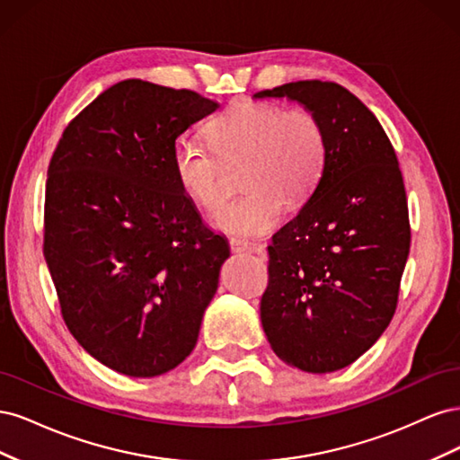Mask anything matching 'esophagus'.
Instances as JSON below:
<instances>
[{"mask_svg": "<svg viewBox=\"0 0 460 460\" xmlns=\"http://www.w3.org/2000/svg\"><path fill=\"white\" fill-rule=\"evenodd\" d=\"M230 249L234 253H243V252H249V249H252V243L245 242V240H240V238H232L230 240Z\"/></svg>", "mask_w": 460, "mask_h": 460, "instance_id": "1", "label": "esophagus"}]
</instances>
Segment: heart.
Here are the masks:
<instances>
[{
  "label": "heart",
  "mask_w": 460,
  "mask_h": 460,
  "mask_svg": "<svg viewBox=\"0 0 460 460\" xmlns=\"http://www.w3.org/2000/svg\"><path fill=\"white\" fill-rule=\"evenodd\" d=\"M213 144L182 136L172 153L180 186L205 207L226 196V161L245 157V193L222 205L215 226L228 234L261 235L272 230L284 213V201L296 207L316 188L326 164V132L307 109L284 111L278 105L240 102L208 124Z\"/></svg>",
  "instance_id": "b5f03b06"
}]
</instances>
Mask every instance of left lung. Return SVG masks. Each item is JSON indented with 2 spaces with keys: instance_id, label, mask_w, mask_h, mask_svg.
Wrapping results in <instances>:
<instances>
[{
  "instance_id": "8db88e82",
  "label": "left lung",
  "mask_w": 460,
  "mask_h": 460,
  "mask_svg": "<svg viewBox=\"0 0 460 460\" xmlns=\"http://www.w3.org/2000/svg\"><path fill=\"white\" fill-rule=\"evenodd\" d=\"M288 97L326 132L309 201L272 235L261 323L274 353L303 372L340 370L392 323L411 247L397 155L372 111L336 82L299 80L253 95Z\"/></svg>"
}]
</instances>
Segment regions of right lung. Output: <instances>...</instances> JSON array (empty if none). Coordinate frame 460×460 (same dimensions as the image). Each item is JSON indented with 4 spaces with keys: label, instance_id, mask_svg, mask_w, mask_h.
<instances>
[{
    "label": "right lung",
    "instance_id": "add662e5",
    "mask_svg": "<svg viewBox=\"0 0 460 460\" xmlns=\"http://www.w3.org/2000/svg\"><path fill=\"white\" fill-rule=\"evenodd\" d=\"M217 109L191 90L122 80L71 120L49 163L44 257L63 320L132 378L193 351L230 257L172 166L176 137Z\"/></svg>",
    "mask_w": 460,
    "mask_h": 460
}]
</instances>
